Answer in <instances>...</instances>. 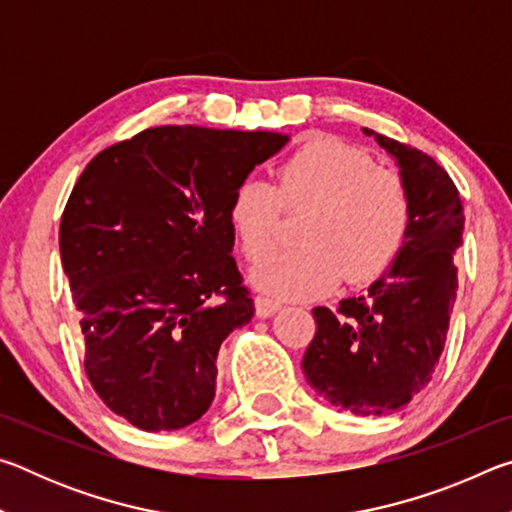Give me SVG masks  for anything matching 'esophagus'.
Listing matches in <instances>:
<instances>
[{"mask_svg":"<svg viewBox=\"0 0 512 512\" xmlns=\"http://www.w3.org/2000/svg\"><path fill=\"white\" fill-rule=\"evenodd\" d=\"M277 309H280V302H275V300L266 298V296L255 298V311H257L259 318H271Z\"/></svg>","mask_w":512,"mask_h":512,"instance_id":"34e87169","label":"esophagus"}]
</instances>
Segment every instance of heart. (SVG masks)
I'll return each mask as SVG.
<instances>
[{
    "instance_id": "b5f03b06",
    "label": "heart",
    "mask_w": 512,
    "mask_h": 512,
    "mask_svg": "<svg viewBox=\"0 0 512 512\" xmlns=\"http://www.w3.org/2000/svg\"><path fill=\"white\" fill-rule=\"evenodd\" d=\"M308 210L300 249L259 262L253 282L273 298L300 300L327 293L345 277L368 284L400 257L413 223L406 180L375 167L370 155L332 135H316L277 164L275 185L239 183L228 207L232 230L248 259L274 247L281 210Z\"/></svg>"
}]
</instances>
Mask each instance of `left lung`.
Instances as JSON below:
<instances>
[{
  "instance_id": "left-lung-1",
  "label": "left lung",
  "mask_w": 512,
  "mask_h": 512,
  "mask_svg": "<svg viewBox=\"0 0 512 512\" xmlns=\"http://www.w3.org/2000/svg\"><path fill=\"white\" fill-rule=\"evenodd\" d=\"M372 135L393 155L411 189L413 223L391 271L334 311L316 307V334L302 357L307 384L354 415H386L429 384L456 302L454 250L463 205L447 171L415 146Z\"/></svg>"
}]
</instances>
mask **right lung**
Returning <instances> with one entry per match:
<instances>
[{
    "label": "right lung",
    "instance_id": "obj_1",
    "mask_svg": "<svg viewBox=\"0 0 512 512\" xmlns=\"http://www.w3.org/2000/svg\"><path fill=\"white\" fill-rule=\"evenodd\" d=\"M280 133L155 126L94 158L60 219L85 372L112 413L173 431L210 409L216 354L255 302L228 207Z\"/></svg>",
    "mask_w": 512,
    "mask_h": 512
}]
</instances>
